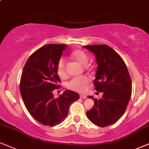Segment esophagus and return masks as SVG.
Returning <instances> with one entry per match:
<instances>
[{
	"label": "esophagus",
	"instance_id": "34e87169",
	"mask_svg": "<svg viewBox=\"0 0 149 149\" xmlns=\"http://www.w3.org/2000/svg\"><path fill=\"white\" fill-rule=\"evenodd\" d=\"M80 97L81 98H83V99H85V98H87V96H85V95H80Z\"/></svg>",
	"mask_w": 149,
	"mask_h": 149
}]
</instances>
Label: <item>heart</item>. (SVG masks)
<instances>
[{
	"instance_id": "obj_1",
	"label": "heart",
	"mask_w": 149,
	"mask_h": 149,
	"mask_svg": "<svg viewBox=\"0 0 149 149\" xmlns=\"http://www.w3.org/2000/svg\"><path fill=\"white\" fill-rule=\"evenodd\" d=\"M71 57L77 62H79L82 65H87L88 63L89 57L85 51L81 49H78L71 53ZM57 73L60 78H63L67 75L66 72V60L65 59L61 58L59 60L57 65ZM90 82L89 77L82 76L74 77L67 83V87L71 90L78 92H84L88 87Z\"/></svg>"
}]
</instances>
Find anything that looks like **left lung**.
Returning a JSON list of instances; mask_svg holds the SVG:
<instances>
[{
	"instance_id": "left-lung-1",
	"label": "left lung",
	"mask_w": 149,
	"mask_h": 149,
	"mask_svg": "<svg viewBox=\"0 0 149 149\" xmlns=\"http://www.w3.org/2000/svg\"><path fill=\"white\" fill-rule=\"evenodd\" d=\"M96 56L98 64L94 85L103 95L93 96L94 105L87 112L94 124L106 127L114 123L124 114L132 94V81L124 61L114 50L104 44L84 46Z\"/></svg>"
}]
</instances>
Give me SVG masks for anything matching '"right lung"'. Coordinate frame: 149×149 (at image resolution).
Segmentation results:
<instances>
[{
  "label": "right lung",
  "instance_id": "obj_1",
  "mask_svg": "<svg viewBox=\"0 0 149 149\" xmlns=\"http://www.w3.org/2000/svg\"><path fill=\"white\" fill-rule=\"evenodd\" d=\"M66 44L45 45L32 54L23 67L20 93L29 113L44 126L60 124L68 115L69 107L79 98V94L66 90L55 98L53 90L60 88L61 80L57 65Z\"/></svg>",
  "mask_w": 149,
  "mask_h": 149
}]
</instances>
